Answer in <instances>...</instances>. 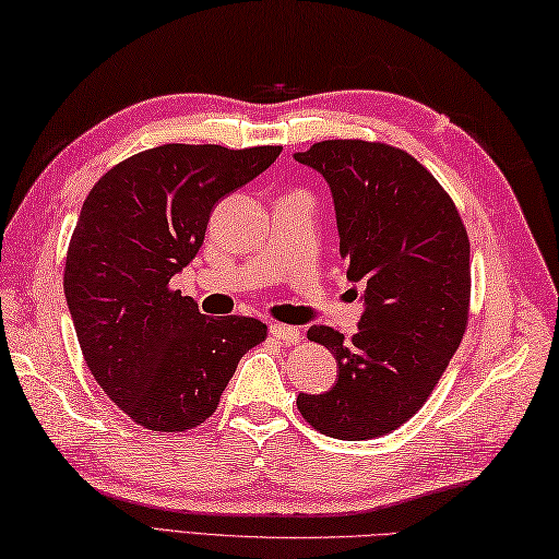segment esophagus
<instances>
[{
	"label": "esophagus",
	"mask_w": 559,
	"mask_h": 559,
	"mask_svg": "<svg viewBox=\"0 0 559 559\" xmlns=\"http://www.w3.org/2000/svg\"><path fill=\"white\" fill-rule=\"evenodd\" d=\"M269 331H271V336L273 338H278V341H283V343H298L300 341V329L298 326H290V324H271L269 326Z\"/></svg>",
	"instance_id": "esophagus-1"
}]
</instances>
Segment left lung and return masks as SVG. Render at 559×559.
Listing matches in <instances>:
<instances>
[{"instance_id":"left-lung-1","label":"left lung","mask_w":559,"mask_h":559,"mask_svg":"<svg viewBox=\"0 0 559 559\" xmlns=\"http://www.w3.org/2000/svg\"><path fill=\"white\" fill-rule=\"evenodd\" d=\"M295 160L329 182L348 281L365 286L350 341L331 326L307 331L334 353L338 382L300 394L298 411L329 437H382L423 408L466 334V225L432 173L382 141H319Z\"/></svg>"}]
</instances>
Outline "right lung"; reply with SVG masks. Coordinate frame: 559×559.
<instances>
[{
    "mask_svg": "<svg viewBox=\"0 0 559 559\" xmlns=\"http://www.w3.org/2000/svg\"><path fill=\"white\" fill-rule=\"evenodd\" d=\"M281 151L156 146L117 163L83 201L67 305L91 374L146 430L185 432L211 418L237 362L266 338L254 317L201 314L170 281L204 245L213 206Z\"/></svg>",
    "mask_w": 559,
    "mask_h": 559,
    "instance_id": "1",
    "label": "right lung"
}]
</instances>
